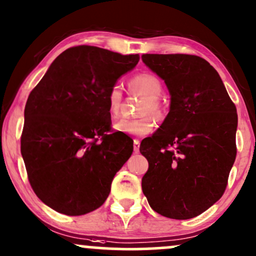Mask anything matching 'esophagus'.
Here are the masks:
<instances>
[{
	"label": "esophagus",
	"mask_w": 256,
	"mask_h": 256,
	"mask_svg": "<svg viewBox=\"0 0 256 256\" xmlns=\"http://www.w3.org/2000/svg\"><path fill=\"white\" fill-rule=\"evenodd\" d=\"M134 152H138V150H140V140H134Z\"/></svg>",
	"instance_id": "34e87169"
}]
</instances>
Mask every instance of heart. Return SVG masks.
<instances>
[{"mask_svg":"<svg viewBox=\"0 0 256 256\" xmlns=\"http://www.w3.org/2000/svg\"><path fill=\"white\" fill-rule=\"evenodd\" d=\"M128 86L132 91L140 94L146 98L140 110V113L143 116L136 119H120L114 124V128L118 132L131 134V136H146L150 134L155 126V120L152 116L155 118L162 116V106L158 101L164 91L162 83L156 76L152 73H138L130 79ZM106 101H107L108 113L112 118H116L119 114L122 101V91L118 84L112 85L110 88L106 96Z\"/></svg>","mask_w":256,"mask_h":256,"instance_id":"heart-1","label":"heart"}]
</instances>
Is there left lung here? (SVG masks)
<instances>
[{
	"label": "left lung",
	"mask_w": 256,
	"mask_h": 256,
	"mask_svg": "<svg viewBox=\"0 0 256 256\" xmlns=\"http://www.w3.org/2000/svg\"><path fill=\"white\" fill-rule=\"evenodd\" d=\"M171 95L166 119L140 152L149 162L142 190L155 212L198 216L224 194L236 158L237 110L218 72L188 54H143Z\"/></svg>",
	"instance_id": "obj_1"
}]
</instances>
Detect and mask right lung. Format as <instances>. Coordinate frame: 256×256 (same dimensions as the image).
Segmentation results:
<instances>
[{
	"label": "right lung",
	"instance_id": "add662e5",
	"mask_svg": "<svg viewBox=\"0 0 256 256\" xmlns=\"http://www.w3.org/2000/svg\"><path fill=\"white\" fill-rule=\"evenodd\" d=\"M138 61V54L72 46L28 95L20 149L31 188L56 212L74 216L101 207L131 156V138L112 132L106 96Z\"/></svg>",
	"mask_w": 256,
	"mask_h": 256
}]
</instances>
